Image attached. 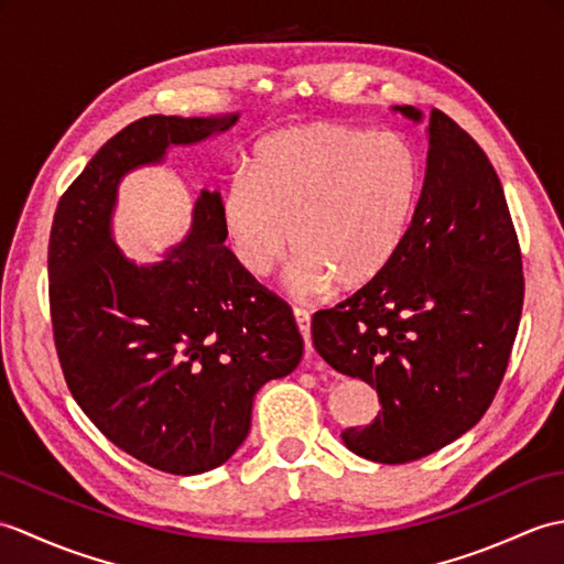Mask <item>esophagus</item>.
<instances>
[{
  "instance_id": "1",
  "label": "esophagus",
  "mask_w": 564,
  "mask_h": 564,
  "mask_svg": "<svg viewBox=\"0 0 564 564\" xmlns=\"http://www.w3.org/2000/svg\"><path fill=\"white\" fill-rule=\"evenodd\" d=\"M293 317H295V325L301 329L303 339H305V354L307 358L313 356V341H310V313L303 307H293Z\"/></svg>"
}]
</instances>
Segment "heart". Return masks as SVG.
I'll use <instances>...</instances> for the list:
<instances>
[{
    "instance_id": "heart-1",
    "label": "heart",
    "mask_w": 564,
    "mask_h": 564,
    "mask_svg": "<svg viewBox=\"0 0 564 564\" xmlns=\"http://www.w3.org/2000/svg\"><path fill=\"white\" fill-rule=\"evenodd\" d=\"M422 158L398 130L317 121L257 140L220 196L235 261L254 279L297 254L295 283L364 289L400 254L422 191Z\"/></svg>"
}]
</instances>
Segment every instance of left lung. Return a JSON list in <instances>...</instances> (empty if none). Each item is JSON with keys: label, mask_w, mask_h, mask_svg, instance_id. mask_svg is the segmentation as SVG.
<instances>
[{"label": "left lung", "mask_w": 564, "mask_h": 564, "mask_svg": "<svg viewBox=\"0 0 564 564\" xmlns=\"http://www.w3.org/2000/svg\"><path fill=\"white\" fill-rule=\"evenodd\" d=\"M422 121L414 106H394ZM523 307L519 237L492 162L443 111L429 116L424 186L400 254L313 315L317 354L376 388L380 412L346 448L400 465L480 422L507 373Z\"/></svg>", "instance_id": "obj_1"}]
</instances>
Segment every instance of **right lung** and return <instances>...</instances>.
I'll use <instances>...</instances> for the list:
<instances>
[{"instance_id":"right-lung-1","label":"right lung","mask_w":564,"mask_h":564,"mask_svg":"<svg viewBox=\"0 0 564 564\" xmlns=\"http://www.w3.org/2000/svg\"><path fill=\"white\" fill-rule=\"evenodd\" d=\"M237 123L148 116L94 154L57 203L47 275L59 366L101 434L154 470L198 475L242 446L257 390L303 356L291 307L235 261L220 194L200 191L186 239L138 267L111 237L118 182Z\"/></svg>"}]
</instances>
